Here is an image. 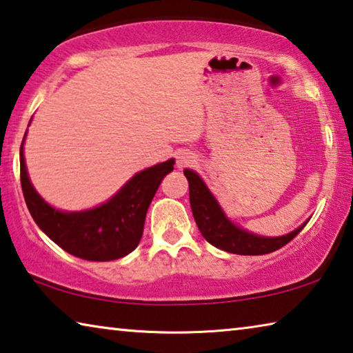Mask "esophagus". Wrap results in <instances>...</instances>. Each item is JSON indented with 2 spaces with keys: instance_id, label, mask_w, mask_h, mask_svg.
<instances>
[{
  "instance_id": "34e87169",
  "label": "esophagus",
  "mask_w": 353,
  "mask_h": 353,
  "mask_svg": "<svg viewBox=\"0 0 353 353\" xmlns=\"http://www.w3.org/2000/svg\"><path fill=\"white\" fill-rule=\"evenodd\" d=\"M194 161V157L190 154V152H182L179 154L177 157V168H185V166H190Z\"/></svg>"
}]
</instances>
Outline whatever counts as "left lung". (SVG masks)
Masks as SVG:
<instances>
[{"label":"left lung","instance_id":"obj_1","mask_svg":"<svg viewBox=\"0 0 353 353\" xmlns=\"http://www.w3.org/2000/svg\"><path fill=\"white\" fill-rule=\"evenodd\" d=\"M190 188V205L194 216V221L199 228L203 237L214 247L234 254L243 256H259L276 251L284 245L289 243L297 234L306 226V220L303 225L299 226L295 231L279 237H264L257 234L245 231L243 228L229 220L221 205L218 204L214 194L199 177L198 172L192 170L183 171Z\"/></svg>","mask_w":353,"mask_h":353}]
</instances>
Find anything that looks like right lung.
Segmentation results:
<instances>
[{
  "label": "right lung",
  "mask_w": 353,
  "mask_h": 353,
  "mask_svg": "<svg viewBox=\"0 0 353 353\" xmlns=\"http://www.w3.org/2000/svg\"><path fill=\"white\" fill-rule=\"evenodd\" d=\"M25 138L20 148V181L36 225L58 247L85 261H114L132 253L141 240L155 192L174 170V159L137 172L114 196L94 209L65 212L50 205L32 187L23 155Z\"/></svg>",
  "instance_id": "1"
}]
</instances>
